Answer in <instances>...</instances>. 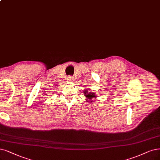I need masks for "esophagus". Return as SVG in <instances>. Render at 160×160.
I'll use <instances>...</instances> for the list:
<instances>
[{
    "label": "esophagus",
    "mask_w": 160,
    "mask_h": 160,
    "mask_svg": "<svg viewBox=\"0 0 160 160\" xmlns=\"http://www.w3.org/2000/svg\"><path fill=\"white\" fill-rule=\"evenodd\" d=\"M67 80L69 82H72V81H73V78L72 76H68L67 78Z\"/></svg>",
    "instance_id": "esophagus-1"
}]
</instances>
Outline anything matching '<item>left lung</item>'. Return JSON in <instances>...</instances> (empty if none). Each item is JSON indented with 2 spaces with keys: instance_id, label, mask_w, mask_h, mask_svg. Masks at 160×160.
<instances>
[{
  "instance_id": "8db88e82",
  "label": "left lung",
  "mask_w": 160,
  "mask_h": 160,
  "mask_svg": "<svg viewBox=\"0 0 160 160\" xmlns=\"http://www.w3.org/2000/svg\"><path fill=\"white\" fill-rule=\"evenodd\" d=\"M84 96L86 97L87 99L86 101H88V102L89 103H91L92 102V99H96V96L94 94L93 92H88V90H85V92H84Z\"/></svg>"
}]
</instances>
